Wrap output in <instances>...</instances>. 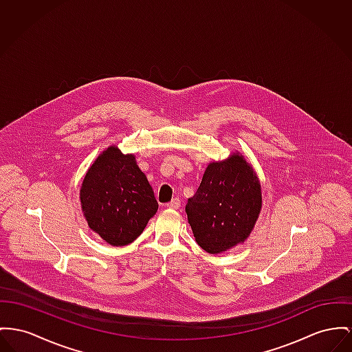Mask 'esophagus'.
<instances>
[{"mask_svg": "<svg viewBox=\"0 0 352 352\" xmlns=\"http://www.w3.org/2000/svg\"><path fill=\"white\" fill-rule=\"evenodd\" d=\"M166 207L168 208H170V210H177L179 207H180V200L176 197V199H172L168 204H166Z\"/></svg>", "mask_w": 352, "mask_h": 352, "instance_id": "34e87169", "label": "esophagus"}]
</instances>
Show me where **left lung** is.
<instances>
[{
	"instance_id": "left-lung-1",
	"label": "left lung",
	"mask_w": 352,
	"mask_h": 352,
	"mask_svg": "<svg viewBox=\"0 0 352 352\" xmlns=\"http://www.w3.org/2000/svg\"><path fill=\"white\" fill-rule=\"evenodd\" d=\"M261 208L256 173L243 156L211 163L186 212L197 244L220 254L243 243L251 234Z\"/></svg>"
}]
</instances>
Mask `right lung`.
<instances>
[{
  "mask_svg": "<svg viewBox=\"0 0 352 352\" xmlns=\"http://www.w3.org/2000/svg\"><path fill=\"white\" fill-rule=\"evenodd\" d=\"M91 230L111 245H126L144 231L159 204L133 155L116 146L104 151L88 169L80 189Z\"/></svg>",
  "mask_w": 352,
  "mask_h": 352,
  "instance_id": "1",
  "label": "right lung"
}]
</instances>
